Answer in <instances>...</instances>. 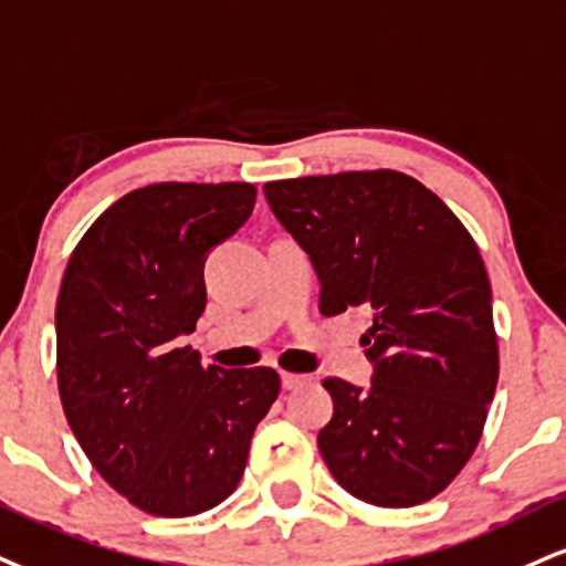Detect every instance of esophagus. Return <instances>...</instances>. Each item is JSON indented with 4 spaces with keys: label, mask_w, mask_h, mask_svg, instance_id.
<instances>
[{
    "label": "esophagus",
    "mask_w": 566,
    "mask_h": 566,
    "mask_svg": "<svg viewBox=\"0 0 566 566\" xmlns=\"http://www.w3.org/2000/svg\"><path fill=\"white\" fill-rule=\"evenodd\" d=\"M305 382H308V377H303V374L282 371V387H284V390H295V387H301Z\"/></svg>",
    "instance_id": "esophagus-1"
}]
</instances>
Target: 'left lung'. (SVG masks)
<instances>
[{
    "instance_id": "8db88e82",
    "label": "left lung",
    "mask_w": 566,
    "mask_h": 566,
    "mask_svg": "<svg viewBox=\"0 0 566 566\" xmlns=\"http://www.w3.org/2000/svg\"><path fill=\"white\" fill-rule=\"evenodd\" d=\"M263 192L316 269L318 311H371L360 337L369 390L324 379L335 413L318 451L332 478L374 506L434 499L478 448L499 382L478 244L438 195L398 171L269 181Z\"/></svg>"
}]
</instances>
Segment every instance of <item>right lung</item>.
Here are the masks:
<instances>
[{
  "instance_id": "obj_1",
  "label": "right lung",
  "mask_w": 566,
  "mask_h": 566,
  "mask_svg": "<svg viewBox=\"0 0 566 566\" xmlns=\"http://www.w3.org/2000/svg\"><path fill=\"white\" fill-rule=\"evenodd\" d=\"M255 187L149 184L88 227L54 311L63 411L94 469L142 512L192 516L240 485L274 369L202 366L179 348L206 311V258L248 221Z\"/></svg>"
}]
</instances>
